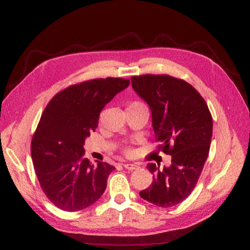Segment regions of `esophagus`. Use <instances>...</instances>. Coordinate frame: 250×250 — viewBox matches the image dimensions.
Here are the masks:
<instances>
[{
    "label": "esophagus",
    "mask_w": 250,
    "mask_h": 250,
    "mask_svg": "<svg viewBox=\"0 0 250 250\" xmlns=\"http://www.w3.org/2000/svg\"><path fill=\"white\" fill-rule=\"evenodd\" d=\"M124 167L129 169V171H133V169H136L137 167H139V166H137V164H132V163H125Z\"/></svg>",
    "instance_id": "esophagus-1"
}]
</instances>
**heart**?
Segmentation results:
<instances>
[{
    "label": "heart",
    "mask_w": 250,
    "mask_h": 250,
    "mask_svg": "<svg viewBox=\"0 0 250 250\" xmlns=\"http://www.w3.org/2000/svg\"><path fill=\"white\" fill-rule=\"evenodd\" d=\"M136 105H143V104H141L139 102H134V103H132L130 106H136Z\"/></svg>",
    "instance_id": "b5f03b06"
}]
</instances>
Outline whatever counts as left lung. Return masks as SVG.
<instances>
[{"label":"left lung","mask_w":250,"mask_h":250,"mask_svg":"<svg viewBox=\"0 0 250 250\" xmlns=\"http://www.w3.org/2000/svg\"><path fill=\"white\" fill-rule=\"evenodd\" d=\"M131 83L149 106L155 139L172 156L169 167L147 164L152 183L140 196L159 207H172L187 199L198 183L208 156L213 119L201 94L182 79L143 75L133 76Z\"/></svg>","instance_id":"obj_1"}]
</instances>
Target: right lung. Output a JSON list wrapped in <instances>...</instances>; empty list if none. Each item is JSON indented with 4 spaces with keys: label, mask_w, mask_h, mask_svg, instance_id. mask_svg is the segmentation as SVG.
<instances>
[{
    "label": "right lung",
    "mask_w": 250,
    "mask_h": 250,
    "mask_svg": "<svg viewBox=\"0 0 250 250\" xmlns=\"http://www.w3.org/2000/svg\"><path fill=\"white\" fill-rule=\"evenodd\" d=\"M129 84L122 78L93 79L64 89L46 106L31 157L42 189L58 208L82 210L104 193L115 167L83 158L84 141L98 126L104 106Z\"/></svg>",
    "instance_id": "obj_1"
}]
</instances>
